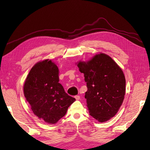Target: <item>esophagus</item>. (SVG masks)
<instances>
[{
  "label": "esophagus",
  "instance_id": "esophagus-1",
  "mask_svg": "<svg viewBox=\"0 0 150 150\" xmlns=\"http://www.w3.org/2000/svg\"><path fill=\"white\" fill-rule=\"evenodd\" d=\"M74 98H76V100H80V96H76L74 97Z\"/></svg>",
  "mask_w": 150,
  "mask_h": 150
}]
</instances>
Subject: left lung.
<instances>
[{"label":"left lung","instance_id":"8db88e82","mask_svg":"<svg viewBox=\"0 0 150 150\" xmlns=\"http://www.w3.org/2000/svg\"><path fill=\"white\" fill-rule=\"evenodd\" d=\"M77 67L88 88L85 97L89 115L105 122L118 112L125 93V79L120 67L105 53L97 54Z\"/></svg>","mask_w":150,"mask_h":150}]
</instances>
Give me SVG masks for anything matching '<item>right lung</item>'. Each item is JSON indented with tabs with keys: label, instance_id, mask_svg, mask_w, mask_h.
Segmentation results:
<instances>
[{
	"label": "right lung",
	"instance_id": "right-lung-1",
	"mask_svg": "<svg viewBox=\"0 0 150 150\" xmlns=\"http://www.w3.org/2000/svg\"><path fill=\"white\" fill-rule=\"evenodd\" d=\"M59 73L51 60L40 61L31 68L23 86L25 97L33 113L50 124L62 118L76 101L59 83Z\"/></svg>",
	"mask_w": 150,
	"mask_h": 150
}]
</instances>
